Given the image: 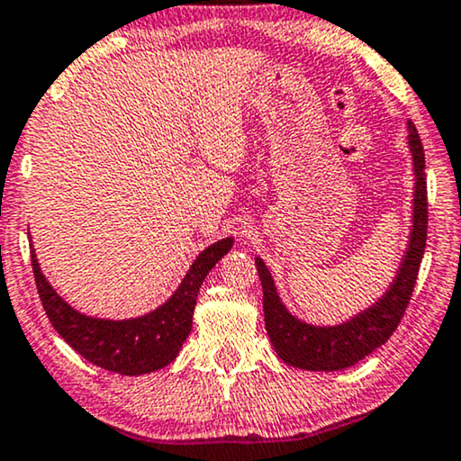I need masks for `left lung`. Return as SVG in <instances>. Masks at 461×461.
<instances>
[{"label": "left lung", "instance_id": "1", "mask_svg": "<svg viewBox=\"0 0 461 461\" xmlns=\"http://www.w3.org/2000/svg\"><path fill=\"white\" fill-rule=\"evenodd\" d=\"M408 145L414 167L412 232L402 267L393 284L372 308L335 327H314L301 322L284 308L276 284L263 260L257 258V271L263 284L265 327L277 357L293 367L310 372H335L359 363L393 335L411 303L419 267L428 240V181H425V153L417 128L408 122Z\"/></svg>", "mask_w": 461, "mask_h": 461}]
</instances>
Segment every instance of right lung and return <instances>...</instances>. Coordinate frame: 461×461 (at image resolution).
<instances>
[{
    "mask_svg": "<svg viewBox=\"0 0 461 461\" xmlns=\"http://www.w3.org/2000/svg\"><path fill=\"white\" fill-rule=\"evenodd\" d=\"M230 248L232 240L229 237L203 249L167 303L130 321H104L70 308L42 276L33 252L32 269L50 325L78 355L109 372L140 376L167 367L179 355L181 344L192 329L198 288Z\"/></svg>",
    "mask_w": 461,
    "mask_h": 461,
    "instance_id": "right-lung-1",
    "label": "right lung"
}]
</instances>
